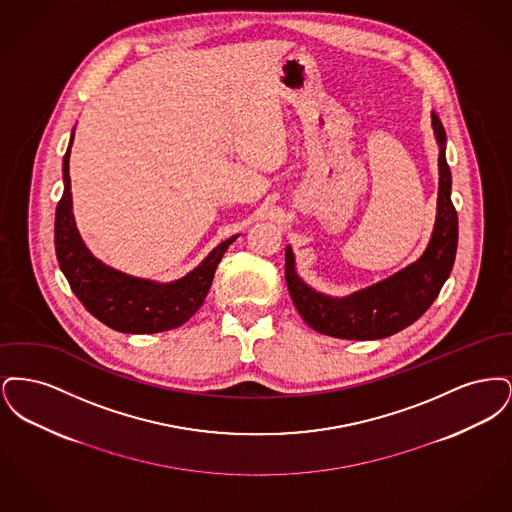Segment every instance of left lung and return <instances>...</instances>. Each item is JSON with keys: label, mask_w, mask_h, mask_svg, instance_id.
<instances>
[{"label": "left lung", "mask_w": 512, "mask_h": 512, "mask_svg": "<svg viewBox=\"0 0 512 512\" xmlns=\"http://www.w3.org/2000/svg\"><path fill=\"white\" fill-rule=\"evenodd\" d=\"M439 149L438 217L424 255L388 280L332 299L311 290L295 274L292 249H286V282L301 318L320 334L341 340H380L397 334L422 317L438 297L457 255L459 217L451 201V171L445 161V130L432 115Z\"/></svg>", "instance_id": "1"}]
</instances>
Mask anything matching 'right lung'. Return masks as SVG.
I'll list each match as a JSON object with an SVG mask.
<instances>
[{"label":"right lung","instance_id":"1","mask_svg":"<svg viewBox=\"0 0 512 512\" xmlns=\"http://www.w3.org/2000/svg\"><path fill=\"white\" fill-rule=\"evenodd\" d=\"M73 138L63 159L65 190L55 209V253L71 290L90 315L117 332L155 334L182 326L203 305L220 259L236 236L217 245L199 267L171 284H155L105 267L86 249L74 224L69 176Z\"/></svg>","mask_w":512,"mask_h":512}]
</instances>
